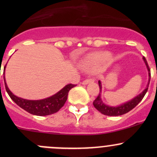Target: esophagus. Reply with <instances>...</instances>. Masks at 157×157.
Segmentation results:
<instances>
[{
    "mask_svg": "<svg viewBox=\"0 0 157 157\" xmlns=\"http://www.w3.org/2000/svg\"><path fill=\"white\" fill-rule=\"evenodd\" d=\"M93 81H94V80H93V79H86V80H83V81L82 82V84L86 85V84H88V83H93Z\"/></svg>",
    "mask_w": 157,
    "mask_h": 157,
    "instance_id": "esophagus-1",
    "label": "esophagus"
}]
</instances>
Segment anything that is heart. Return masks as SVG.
<instances>
[{
	"label": "heart",
	"instance_id": "b5f03b06",
	"mask_svg": "<svg viewBox=\"0 0 157 157\" xmlns=\"http://www.w3.org/2000/svg\"><path fill=\"white\" fill-rule=\"evenodd\" d=\"M109 56L108 54H95L89 56L83 62V66L85 69L93 71L97 68L99 63L105 57Z\"/></svg>",
	"mask_w": 157,
	"mask_h": 157
}]
</instances>
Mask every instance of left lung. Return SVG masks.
Wrapping results in <instances>:
<instances>
[{
	"label": "left lung",
	"mask_w": 157,
	"mask_h": 157,
	"mask_svg": "<svg viewBox=\"0 0 157 157\" xmlns=\"http://www.w3.org/2000/svg\"><path fill=\"white\" fill-rule=\"evenodd\" d=\"M143 60L144 61L145 64H146L147 71H148V83H147L146 88L141 93H139L137 96H136L135 97H134L131 100L128 101V102H124V103L121 104L119 105H117V106H112V105H109L104 103L102 99V97H101V93H102V83H101L100 80H99V93L98 95L97 98L93 102V105H94L95 108L97 109L99 112H101L103 115H108V116H119V115H124V114L127 113V112L132 110L143 99V98L144 97L145 94H146V93L147 92V90H148L149 83H150V70L149 68L146 58L144 57H143Z\"/></svg>",
	"instance_id": "1"
}]
</instances>
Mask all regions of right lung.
I'll return each mask as SVG.
<instances>
[{"label":"right lung","mask_w":157,"mask_h":157,"mask_svg":"<svg viewBox=\"0 0 157 157\" xmlns=\"http://www.w3.org/2000/svg\"><path fill=\"white\" fill-rule=\"evenodd\" d=\"M6 66L7 64L4 67V72H5ZM4 79L6 90L11 99L20 108L24 109L25 111L32 115H38V116H45V115H52L58 112L60 109L64 106V103L67 101V95L70 90L76 86L74 84H67L53 96L43 99H39V100H29V99H23V98L15 96L7 86L5 77H4Z\"/></svg>","instance_id":"1"}]
</instances>
